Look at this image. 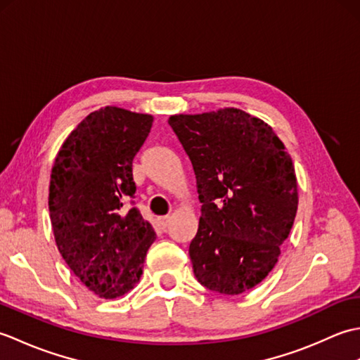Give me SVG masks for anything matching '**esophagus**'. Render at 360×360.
I'll return each instance as SVG.
<instances>
[{"label":"esophagus","mask_w":360,"mask_h":360,"mask_svg":"<svg viewBox=\"0 0 360 360\" xmlns=\"http://www.w3.org/2000/svg\"><path fill=\"white\" fill-rule=\"evenodd\" d=\"M168 223H170V218L168 217H159L158 218V226L160 231H165V229L168 227Z\"/></svg>","instance_id":"34e87169"}]
</instances>
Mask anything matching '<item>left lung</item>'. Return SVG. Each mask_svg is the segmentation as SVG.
Masks as SVG:
<instances>
[{
  "label": "left lung",
  "instance_id": "1",
  "mask_svg": "<svg viewBox=\"0 0 360 360\" xmlns=\"http://www.w3.org/2000/svg\"><path fill=\"white\" fill-rule=\"evenodd\" d=\"M168 124L196 176L201 217L188 254L198 281L238 295L262 283L292 229L297 178L274 129L236 108L176 114Z\"/></svg>",
  "mask_w": 360,
  "mask_h": 360
}]
</instances>
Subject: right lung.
<instances>
[{
	"instance_id": "1",
	"label": "right lung",
	"mask_w": 360,
	"mask_h": 360,
	"mask_svg": "<svg viewBox=\"0 0 360 360\" xmlns=\"http://www.w3.org/2000/svg\"><path fill=\"white\" fill-rule=\"evenodd\" d=\"M151 125L150 114L105 106L68 136L52 167L49 213L57 248L98 297L131 290L156 240L139 209H124L136 193L133 159Z\"/></svg>"
}]
</instances>
